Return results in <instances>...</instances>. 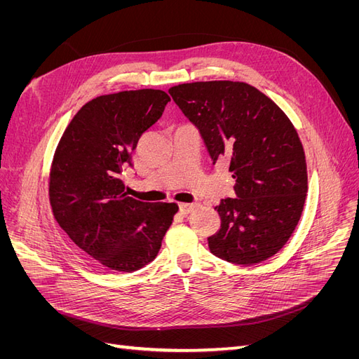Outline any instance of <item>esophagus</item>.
<instances>
[{"label": "esophagus", "instance_id": "esophagus-1", "mask_svg": "<svg viewBox=\"0 0 359 359\" xmlns=\"http://www.w3.org/2000/svg\"><path fill=\"white\" fill-rule=\"evenodd\" d=\"M194 208H196V205L194 203H180V212L184 215L190 214Z\"/></svg>", "mask_w": 359, "mask_h": 359}]
</instances>
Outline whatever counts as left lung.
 I'll list each match as a JSON object with an SVG mask.
<instances>
[{"instance_id":"1","label":"left lung","mask_w":359,"mask_h":359,"mask_svg":"<svg viewBox=\"0 0 359 359\" xmlns=\"http://www.w3.org/2000/svg\"><path fill=\"white\" fill-rule=\"evenodd\" d=\"M169 94L212 161L227 158L235 178V198L215 206L222 226L208 238L211 253L238 265L274 256L295 231L307 194L306 156L289 118L244 82L181 83Z\"/></svg>"}]
</instances>
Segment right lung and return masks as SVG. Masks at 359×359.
I'll list each match as a JSON object with an SVG mask.
<instances>
[{
    "label": "right lung",
    "instance_id": "add662e5",
    "mask_svg": "<svg viewBox=\"0 0 359 359\" xmlns=\"http://www.w3.org/2000/svg\"><path fill=\"white\" fill-rule=\"evenodd\" d=\"M170 97L160 90L100 95L81 107L53 156L49 199L61 229L97 264L132 273L161 247L175 203L127 196L121 180L132 168L140 136L165 112Z\"/></svg>",
    "mask_w": 359,
    "mask_h": 359
}]
</instances>
